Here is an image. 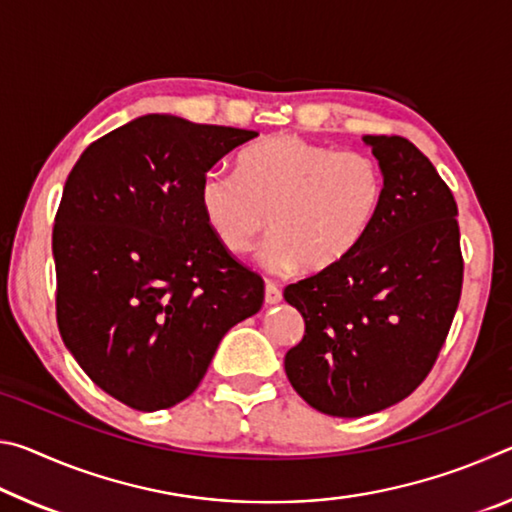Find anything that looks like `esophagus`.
Instances as JSON below:
<instances>
[{"instance_id":"34e87169","label":"esophagus","mask_w":512,"mask_h":512,"mask_svg":"<svg viewBox=\"0 0 512 512\" xmlns=\"http://www.w3.org/2000/svg\"><path fill=\"white\" fill-rule=\"evenodd\" d=\"M282 300V291L275 282H266L264 284V302L266 305H277Z\"/></svg>"}]
</instances>
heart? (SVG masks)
Returning <instances> with one entry per match:
<instances>
[{
	"label": "heart",
	"instance_id": "1",
	"mask_svg": "<svg viewBox=\"0 0 512 512\" xmlns=\"http://www.w3.org/2000/svg\"><path fill=\"white\" fill-rule=\"evenodd\" d=\"M381 196L384 176L372 155L296 135L250 146L239 173L212 167L198 187L205 223L228 253H248L266 223L273 228L257 253L271 273L341 262L370 230Z\"/></svg>",
	"mask_w": 512,
	"mask_h": 512
}]
</instances>
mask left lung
Segmentation results:
<instances>
[{"instance_id":"1","label":"left lung","mask_w":512,"mask_h":512,"mask_svg":"<svg viewBox=\"0 0 512 512\" xmlns=\"http://www.w3.org/2000/svg\"><path fill=\"white\" fill-rule=\"evenodd\" d=\"M384 176L370 230L341 262L284 289L305 336L284 357L316 411L361 418L402 402L429 375L463 287L458 207L418 146L363 135Z\"/></svg>"}]
</instances>
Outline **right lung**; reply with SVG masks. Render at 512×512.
<instances>
[{
    "instance_id": "obj_1",
    "label": "right lung",
    "mask_w": 512,
    "mask_h": 512,
    "mask_svg": "<svg viewBox=\"0 0 512 512\" xmlns=\"http://www.w3.org/2000/svg\"><path fill=\"white\" fill-rule=\"evenodd\" d=\"M259 133L144 115L83 151L54 223L56 318L101 391L160 411L196 391L264 280L214 237L198 203L207 169Z\"/></svg>"
}]
</instances>
